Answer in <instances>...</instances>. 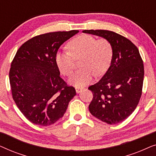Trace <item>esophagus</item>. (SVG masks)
Returning a JSON list of instances; mask_svg holds the SVG:
<instances>
[{
    "label": "esophagus",
    "mask_w": 156,
    "mask_h": 156,
    "mask_svg": "<svg viewBox=\"0 0 156 156\" xmlns=\"http://www.w3.org/2000/svg\"><path fill=\"white\" fill-rule=\"evenodd\" d=\"M75 89H76V92L79 94L81 91L82 90V87H75Z\"/></svg>",
    "instance_id": "34e87169"
}]
</instances>
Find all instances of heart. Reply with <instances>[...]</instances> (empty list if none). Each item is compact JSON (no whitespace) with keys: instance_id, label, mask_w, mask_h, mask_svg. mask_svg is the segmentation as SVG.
<instances>
[{"instance_id":"obj_1","label":"heart","mask_w":156,"mask_h":156,"mask_svg":"<svg viewBox=\"0 0 156 156\" xmlns=\"http://www.w3.org/2000/svg\"><path fill=\"white\" fill-rule=\"evenodd\" d=\"M68 50L59 51L55 56L56 65L64 75L69 76L73 73L75 59H80L82 67L72 78L70 82L78 87L88 84L94 75L100 76L108 69L113 57V46L106 38L83 34L72 40L67 44Z\"/></svg>"}]
</instances>
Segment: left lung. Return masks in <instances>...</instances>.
Wrapping results in <instances>:
<instances>
[{"label":"left lung","instance_id":"1","mask_svg":"<svg viewBox=\"0 0 156 156\" xmlns=\"http://www.w3.org/2000/svg\"><path fill=\"white\" fill-rule=\"evenodd\" d=\"M83 33L108 40L114 50L106 73L88 88L93 94L89 112L108 124L122 122L136 109L142 94L144 67L138 49L131 40L114 32L84 30Z\"/></svg>","mask_w":156,"mask_h":156}]
</instances>
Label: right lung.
Returning <instances> with one entry per match:
<instances>
[{"instance_id":"1","label":"right lung","mask_w":156,"mask_h":156,"mask_svg":"<svg viewBox=\"0 0 156 156\" xmlns=\"http://www.w3.org/2000/svg\"><path fill=\"white\" fill-rule=\"evenodd\" d=\"M79 30L59 31L33 37L20 47L11 62L12 99L27 120L47 126L64 116L76 95L59 76L55 56L62 44Z\"/></svg>"}]
</instances>
